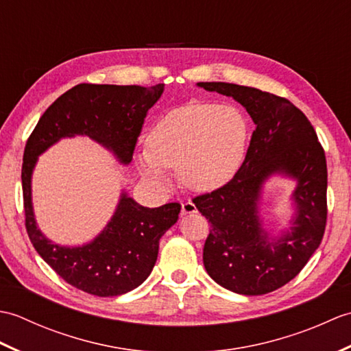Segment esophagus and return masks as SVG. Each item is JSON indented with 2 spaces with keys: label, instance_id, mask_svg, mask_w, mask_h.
I'll return each instance as SVG.
<instances>
[{
  "label": "esophagus",
  "instance_id": "esophagus-1",
  "mask_svg": "<svg viewBox=\"0 0 351 351\" xmlns=\"http://www.w3.org/2000/svg\"><path fill=\"white\" fill-rule=\"evenodd\" d=\"M195 213H197V208L195 204L191 202V200H187V202L182 204V208H181L182 215H189V214H195Z\"/></svg>",
  "mask_w": 351,
  "mask_h": 351
}]
</instances>
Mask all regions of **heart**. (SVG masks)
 Wrapping results in <instances>:
<instances>
[{"label":"heart","mask_w":351,"mask_h":351,"mask_svg":"<svg viewBox=\"0 0 351 351\" xmlns=\"http://www.w3.org/2000/svg\"><path fill=\"white\" fill-rule=\"evenodd\" d=\"M249 125L232 106L191 102L170 110L149 131L147 151L138 156L143 175L166 184L178 170L193 191H213L232 180L244 160Z\"/></svg>","instance_id":"heart-1"}]
</instances>
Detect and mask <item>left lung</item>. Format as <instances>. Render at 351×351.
<instances>
[{"instance_id": "8db88e82", "label": "left lung", "mask_w": 351, "mask_h": 351, "mask_svg": "<svg viewBox=\"0 0 351 351\" xmlns=\"http://www.w3.org/2000/svg\"><path fill=\"white\" fill-rule=\"evenodd\" d=\"M232 96L256 128L245 158L223 187L193 199L211 223L204 245L208 274L244 295L271 293L294 279L323 240L327 220V164L314 126L293 102L255 87L197 83ZM274 173L296 180L291 231L271 237L258 220L262 184Z\"/></svg>"}]
</instances>
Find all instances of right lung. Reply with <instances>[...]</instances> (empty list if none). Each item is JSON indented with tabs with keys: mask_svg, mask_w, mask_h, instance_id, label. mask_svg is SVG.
<instances>
[{
	"mask_svg": "<svg viewBox=\"0 0 351 351\" xmlns=\"http://www.w3.org/2000/svg\"><path fill=\"white\" fill-rule=\"evenodd\" d=\"M162 90L164 84H78L51 104L27 140L21 178L29 241L63 280L87 294L113 297L141 285L156 263L160 238L176 223L181 205L146 208L123 191L113 217L93 241L78 247L54 244L34 220L32 175L37 156L60 138L87 136L130 164L147 111Z\"/></svg>",
	"mask_w": 351,
	"mask_h": 351,
	"instance_id": "obj_1",
	"label": "right lung"
}]
</instances>
